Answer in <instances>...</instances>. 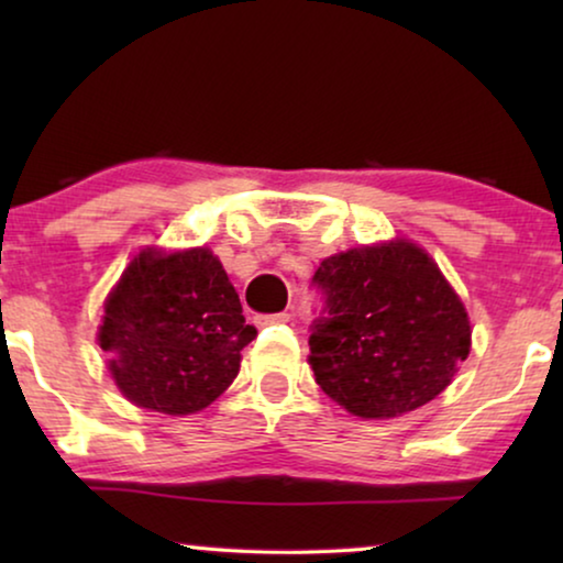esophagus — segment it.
<instances>
[{
  "label": "esophagus",
  "mask_w": 563,
  "mask_h": 563,
  "mask_svg": "<svg viewBox=\"0 0 563 563\" xmlns=\"http://www.w3.org/2000/svg\"><path fill=\"white\" fill-rule=\"evenodd\" d=\"M289 318L291 314L284 310V312H274V314H256L253 322H256L258 328H264V325H282V322H289Z\"/></svg>",
  "instance_id": "1"
}]
</instances>
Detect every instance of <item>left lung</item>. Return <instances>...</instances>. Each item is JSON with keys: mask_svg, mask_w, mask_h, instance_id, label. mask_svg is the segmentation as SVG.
<instances>
[{"mask_svg": "<svg viewBox=\"0 0 563 563\" xmlns=\"http://www.w3.org/2000/svg\"><path fill=\"white\" fill-rule=\"evenodd\" d=\"M312 287L322 291L310 328L314 382L358 418H397L428 405L472 349L464 302L415 243L335 253Z\"/></svg>", "mask_w": 563, "mask_h": 563, "instance_id": "obj_1", "label": "left lung"}]
</instances>
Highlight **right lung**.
Returning <instances> with one entry per match:
<instances>
[{
  "label": "right lung",
  "mask_w": 563,
  "mask_h": 563,
  "mask_svg": "<svg viewBox=\"0 0 563 563\" xmlns=\"http://www.w3.org/2000/svg\"><path fill=\"white\" fill-rule=\"evenodd\" d=\"M253 338L235 287L207 249L137 253L107 297L99 328L118 389L164 415L212 405L233 384Z\"/></svg>",
  "instance_id": "obj_1"
}]
</instances>
